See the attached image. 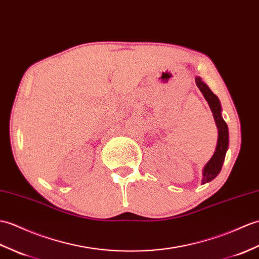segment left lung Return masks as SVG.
I'll use <instances>...</instances> for the list:
<instances>
[{
  "mask_svg": "<svg viewBox=\"0 0 259 259\" xmlns=\"http://www.w3.org/2000/svg\"><path fill=\"white\" fill-rule=\"evenodd\" d=\"M195 82L198 89H200L201 93L203 94L204 98L206 99L209 108H211L216 127H218L219 131L218 144H216L215 152L212 155V158L208 160L207 163L203 167L202 184H205L207 182H211L221 172L222 165L224 163L225 155L228 149V142H230L228 139H230V138H228V127L226 122L224 121L223 117H222V106L218 96L212 93V90L202 80L201 77L196 76Z\"/></svg>",
  "mask_w": 259,
  "mask_h": 259,
  "instance_id": "1",
  "label": "left lung"
}]
</instances>
